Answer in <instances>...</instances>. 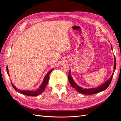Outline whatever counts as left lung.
<instances>
[{
	"label": "left lung",
	"mask_w": 121,
	"mask_h": 121,
	"mask_svg": "<svg viewBox=\"0 0 121 121\" xmlns=\"http://www.w3.org/2000/svg\"><path fill=\"white\" fill-rule=\"evenodd\" d=\"M115 57V64H114V67H113V72L112 75L108 80H107V81H106L104 84L102 85L98 86V87L96 88H90V89H84L82 87H80L78 86V85L77 84L75 81H74V80L73 79L71 75V71H69V76H68V79H69V83L71 84V86L74 88L78 91V92L81 93L83 94H86V95H91V94H96L97 93H98L99 92H101V91H104L109 86V85H110V84L112 81V77L113 75V74H114L116 68V58Z\"/></svg>",
	"instance_id": "obj_1"
}]
</instances>
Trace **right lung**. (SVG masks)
I'll list each match as a JSON object with an SVG mask.
<instances>
[{
    "label": "right lung",
    "mask_w": 121,
    "mask_h": 121,
    "mask_svg": "<svg viewBox=\"0 0 121 121\" xmlns=\"http://www.w3.org/2000/svg\"><path fill=\"white\" fill-rule=\"evenodd\" d=\"M53 69H51L50 70L48 73H47V74L45 75V76L44 77V78L43 79V81L42 83V84H41V85L38 88V89L36 90H20L19 89L17 88L14 86L13 84V83H12V86L13 87V88L15 89L17 92H19L20 93H21L22 94L25 95L27 96H36L38 95L41 94L44 90L45 87L47 85V83H48V80H49V75L50 74V73L52 71ZM6 71L7 73H8V74L9 76V69H8V67L7 66L6 67Z\"/></svg>",
    "instance_id": "right-lung-1"
}]
</instances>
